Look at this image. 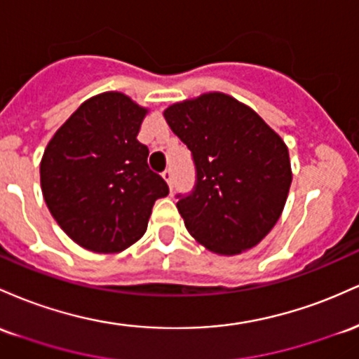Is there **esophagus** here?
<instances>
[{
    "label": "esophagus",
    "mask_w": 359,
    "mask_h": 359,
    "mask_svg": "<svg viewBox=\"0 0 359 359\" xmlns=\"http://www.w3.org/2000/svg\"><path fill=\"white\" fill-rule=\"evenodd\" d=\"M163 178L166 180V183L169 184V187H172V169H164L163 171Z\"/></svg>",
    "instance_id": "34e87169"
}]
</instances>
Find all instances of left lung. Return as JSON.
<instances>
[{"label":"left lung","mask_w":359,"mask_h":359,"mask_svg":"<svg viewBox=\"0 0 359 359\" xmlns=\"http://www.w3.org/2000/svg\"><path fill=\"white\" fill-rule=\"evenodd\" d=\"M164 116L195 164L193 190L176 195L188 232L219 255L255 248L275 227L292 184L283 140L222 93L172 104Z\"/></svg>","instance_id":"obj_1"}]
</instances>
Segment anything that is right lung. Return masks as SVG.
<instances>
[{
  "label": "right lung",
  "mask_w": 359,
  "mask_h": 359,
  "mask_svg": "<svg viewBox=\"0 0 359 359\" xmlns=\"http://www.w3.org/2000/svg\"><path fill=\"white\" fill-rule=\"evenodd\" d=\"M146 111L122 93H103L84 102L43 152V200L60 229L93 252L139 241L154 201L169 193L137 140Z\"/></svg>",
  "instance_id": "add662e5"
}]
</instances>
